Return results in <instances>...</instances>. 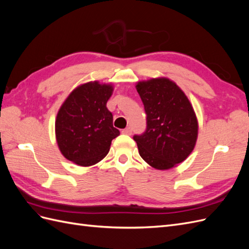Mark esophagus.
<instances>
[{"mask_svg": "<svg viewBox=\"0 0 249 249\" xmlns=\"http://www.w3.org/2000/svg\"><path fill=\"white\" fill-rule=\"evenodd\" d=\"M122 133H123V134H125V135H131V134H132V129L129 126V127H126V129L123 130Z\"/></svg>", "mask_w": 249, "mask_h": 249, "instance_id": "esophagus-1", "label": "esophagus"}]
</instances>
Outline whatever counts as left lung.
I'll list each match as a JSON object with an SVG mask.
<instances>
[{
	"label": "left lung",
	"instance_id": "left-lung-1",
	"mask_svg": "<svg viewBox=\"0 0 249 249\" xmlns=\"http://www.w3.org/2000/svg\"><path fill=\"white\" fill-rule=\"evenodd\" d=\"M144 105L147 127L134 136L139 155L158 170H167L185 161L196 144L198 122L185 92L176 82L159 77L136 83Z\"/></svg>",
	"mask_w": 249,
	"mask_h": 249
}]
</instances>
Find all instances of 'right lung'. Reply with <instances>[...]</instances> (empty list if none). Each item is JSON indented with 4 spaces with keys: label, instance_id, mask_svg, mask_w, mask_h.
<instances>
[{
    "label": "right lung",
    "instance_id": "add662e5",
    "mask_svg": "<svg viewBox=\"0 0 249 249\" xmlns=\"http://www.w3.org/2000/svg\"><path fill=\"white\" fill-rule=\"evenodd\" d=\"M113 90L112 83L87 82L74 88L61 105L55 135L59 150L67 160L88 167L109 153L111 141L119 135L107 108Z\"/></svg>",
    "mask_w": 249,
    "mask_h": 249
}]
</instances>
